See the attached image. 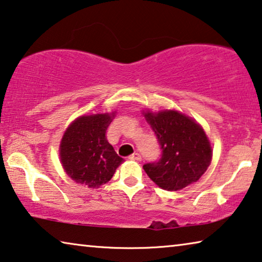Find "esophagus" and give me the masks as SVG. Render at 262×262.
Wrapping results in <instances>:
<instances>
[{
	"mask_svg": "<svg viewBox=\"0 0 262 262\" xmlns=\"http://www.w3.org/2000/svg\"><path fill=\"white\" fill-rule=\"evenodd\" d=\"M128 158L132 159V161H141V155L139 152H134V154H132Z\"/></svg>",
	"mask_w": 262,
	"mask_h": 262,
	"instance_id": "esophagus-1",
	"label": "esophagus"
}]
</instances>
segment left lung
<instances>
[{"label":"left lung","mask_w":262,"mask_h":262,"mask_svg":"<svg viewBox=\"0 0 262 262\" xmlns=\"http://www.w3.org/2000/svg\"><path fill=\"white\" fill-rule=\"evenodd\" d=\"M162 149L159 161L143 165L155 184L166 190H179L201 178L210 165L212 149L205 130L192 118L178 111L143 113Z\"/></svg>","instance_id":"1"}]
</instances>
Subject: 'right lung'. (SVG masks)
<instances>
[{
  "mask_svg": "<svg viewBox=\"0 0 262 262\" xmlns=\"http://www.w3.org/2000/svg\"><path fill=\"white\" fill-rule=\"evenodd\" d=\"M115 112L82 115L64 132L60 158L66 173L89 188L99 187L112 179L123 162L106 139V130Z\"/></svg>",
  "mask_w": 262,
  "mask_h": 262,
  "instance_id": "add662e5",
  "label": "right lung"
}]
</instances>
